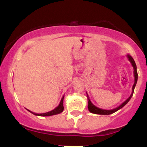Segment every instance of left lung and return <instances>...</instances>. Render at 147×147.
Segmentation results:
<instances>
[{"instance_id": "8db88e82", "label": "left lung", "mask_w": 147, "mask_h": 147, "mask_svg": "<svg viewBox=\"0 0 147 147\" xmlns=\"http://www.w3.org/2000/svg\"><path fill=\"white\" fill-rule=\"evenodd\" d=\"M126 57H127L128 59H129V61L131 62V65H132V66L133 68V74H134V84H133V85L132 92H131L130 97L127 99H126V101H124V102H123L122 104H121V105L117 106V107L115 108V109H111V110H105V109H99V108L97 107V106H95V105H94V104H92V102H91V101L90 100V99H89L88 95V94L86 92L87 97H88V111H90V113H95V114H98V115H110V114H112V113H113L116 112V111H117L118 110H119V109H121L122 107H124V106H125L126 104L129 102V100L131 99V97H132L133 92H134L135 87H136V84H137V82H138L137 66H136V62H135L134 59H133V57H131V55L128 54V55H126Z\"/></svg>"}]
</instances>
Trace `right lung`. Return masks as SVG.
<instances>
[{
	"label": "right lung",
	"instance_id": "obj_1",
	"mask_svg": "<svg viewBox=\"0 0 147 147\" xmlns=\"http://www.w3.org/2000/svg\"><path fill=\"white\" fill-rule=\"evenodd\" d=\"M63 98H64V95L62 97L61 99V102L59 104L58 106H57L55 109L53 110L49 111V112L47 113H34L32 111H30L28 109H27L29 112L35 115H38V116H51V115H57V114H59L63 112L64 108H63Z\"/></svg>",
	"mask_w": 147,
	"mask_h": 147
}]
</instances>
